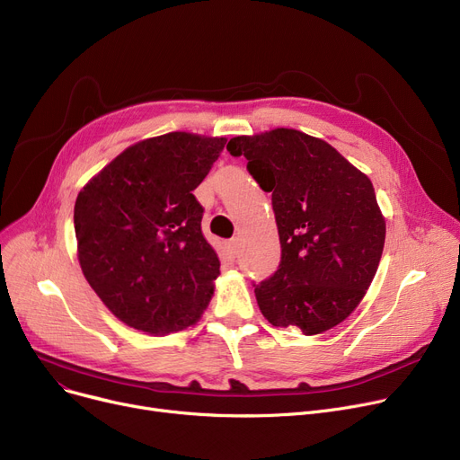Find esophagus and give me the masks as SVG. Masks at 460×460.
<instances>
[{
  "label": "esophagus",
  "mask_w": 460,
  "mask_h": 460,
  "mask_svg": "<svg viewBox=\"0 0 460 460\" xmlns=\"http://www.w3.org/2000/svg\"><path fill=\"white\" fill-rule=\"evenodd\" d=\"M236 248H238V240L236 238H231L229 243H227V250H229V253L234 257L236 255Z\"/></svg>",
  "instance_id": "1"
}]
</instances>
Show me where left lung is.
Masks as SVG:
<instances>
[{
	"label": "left lung",
	"instance_id": "obj_1",
	"mask_svg": "<svg viewBox=\"0 0 460 460\" xmlns=\"http://www.w3.org/2000/svg\"><path fill=\"white\" fill-rule=\"evenodd\" d=\"M227 151L272 191L281 259L253 283L274 326L321 333L345 321L369 288L385 224L371 181L332 145L293 128L229 139Z\"/></svg>",
	"mask_w": 460,
	"mask_h": 460
}]
</instances>
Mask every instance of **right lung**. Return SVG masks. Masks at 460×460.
Wrapping results in <instances>:
<instances>
[{"mask_svg":"<svg viewBox=\"0 0 460 460\" xmlns=\"http://www.w3.org/2000/svg\"><path fill=\"white\" fill-rule=\"evenodd\" d=\"M226 137L169 132L139 141L78 193L75 231L93 291L125 324L169 333L207 309L220 261L193 196Z\"/></svg>","mask_w":460,"mask_h":460,"instance_id":"obj_1","label":"right lung"}]
</instances>
